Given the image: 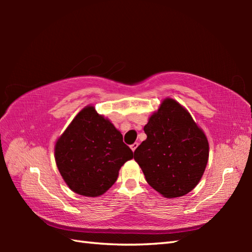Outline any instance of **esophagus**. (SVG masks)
Returning <instances> with one entry per match:
<instances>
[{
	"label": "esophagus",
	"instance_id": "1",
	"mask_svg": "<svg viewBox=\"0 0 252 252\" xmlns=\"http://www.w3.org/2000/svg\"><path fill=\"white\" fill-rule=\"evenodd\" d=\"M138 146H139V143H138V142H134L133 144H131V150L134 152V150H135L136 148H138Z\"/></svg>",
	"mask_w": 252,
	"mask_h": 252
}]
</instances>
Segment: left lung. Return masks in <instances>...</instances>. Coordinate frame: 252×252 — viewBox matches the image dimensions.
<instances>
[{"label": "left lung", "instance_id": "8db88e82", "mask_svg": "<svg viewBox=\"0 0 252 252\" xmlns=\"http://www.w3.org/2000/svg\"><path fill=\"white\" fill-rule=\"evenodd\" d=\"M147 139L134 160L147 182L165 198L190 192L201 180L209 159L204 132L176 100L167 97L143 127Z\"/></svg>", "mask_w": 252, "mask_h": 252}]
</instances>
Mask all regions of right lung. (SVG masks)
Returning <instances> with one entry per match:
<instances>
[{
	"label": "right lung",
	"instance_id": "right-lung-1",
	"mask_svg": "<svg viewBox=\"0 0 252 252\" xmlns=\"http://www.w3.org/2000/svg\"><path fill=\"white\" fill-rule=\"evenodd\" d=\"M57 167L72 191L99 197L114 185L119 170L133 158L121 132L110 120L88 105L58 139L54 148Z\"/></svg>",
	"mask_w": 252,
	"mask_h": 252
}]
</instances>
